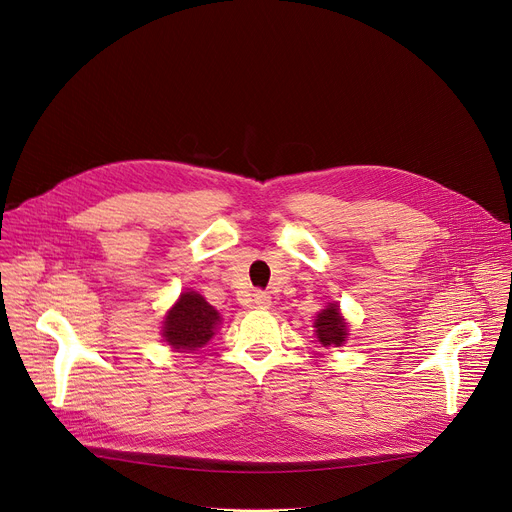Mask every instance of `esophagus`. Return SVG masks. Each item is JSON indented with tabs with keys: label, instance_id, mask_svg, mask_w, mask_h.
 Wrapping results in <instances>:
<instances>
[{
	"label": "esophagus",
	"instance_id": "obj_1",
	"mask_svg": "<svg viewBox=\"0 0 512 512\" xmlns=\"http://www.w3.org/2000/svg\"><path fill=\"white\" fill-rule=\"evenodd\" d=\"M270 295L268 293H264V291H256L254 293V305L258 307V309H268L270 307Z\"/></svg>",
	"mask_w": 512,
	"mask_h": 512
}]
</instances>
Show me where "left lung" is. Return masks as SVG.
<instances>
[{
  "label": "left lung",
  "instance_id": "1",
  "mask_svg": "<svg viewBox=\"0 0 512 512\" xmlns=\"http://www.w3.org/2000/svg\"><path fill=\"white\" fill-rule=\"evenodd\" d=\"M316 334L324 346H340L346 338V322L340 316L338 305H328L316 318Z\"/></svg>",
  "mask_w": 512,
  "mask_h": 512
}]
</instances>
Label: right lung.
Wrapping results in <instances>:
<instances>
[{
	"label": "right lung",
	"instance_id": "add662e5",
	"mask_svg": "<svg viewBox=\"0 0 512 512\" xmlns=\"http://www.w3.org/2000/svg\"><path fill=\"white\" fill-rule=\"evenodd\" d=\"M219 324V313L199 293L188 291L180 295V301L170 309L164 322V340L180 350H196L205 346Z\"/></svg>",
	"mask_w": 512,
	"mask_h": 512
}]
</instances>
